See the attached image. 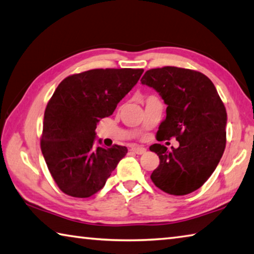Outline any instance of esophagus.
I'll return each instance as SVG.
<instances>
[{
  "instance_id": "34e87169",
  "label": "esophagus",
  "mask_w": 254,
  "mask_h": 254,
  "mask_svg": "<svg viewBox=\"0 0 254 254\" xmlns=\"http://www.w3.org/2000/svg\"><path fill=\"white\" fill-rule=\"evenodd\" d=\"M131 150L134 153H136L137 155H143L146 153V148L141 147V146H134V147L131 148Z\"/></svg>"
}]
</instances>
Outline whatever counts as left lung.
Returning a JSON list of instances; mask_svg holds the SVG:
<instances>
[{"label":"left lung","instance_id":"obj_1","mask_svg":"<svg viewBox=\"0 0 254 254\" xmlns=\"http://www.w3.org/2000/svg\"><path fill=\"white\" fill-rule=\"evenodd\" d=\"M167 105L157 140L176 138L177 148L149 147L159 157L150 179L165 193L186 195L205 183L219 164L226 143V110L214 84L198 71L163 66L140 79Z\"/></svg>","mask_w":254,"mask_h":254}]
</instances>
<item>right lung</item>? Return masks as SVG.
I'll list each match as a JSON object with an SVG mask.
<instances>
[{
    "label": "right lung",
    "instance_id": "right-lung-1",
    "mask_svg": "<svg viewBox=\"0 0 254 254\" xmlns=\"http://www.w3.org/2000/svg\"><path fill=\"white\" fill-rule=\"evenodd\" d=\"M143 69H92L62 80L44 111L41 150L62 192L89 197L100 190L127 147L95 146L97 123L109 117ZM101 144V140H98Z\"/></svg>",
    "mask_w": 254,
    "mask_h": 254
}]
</instances>
